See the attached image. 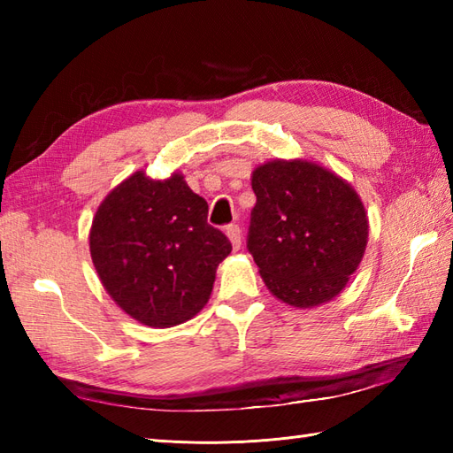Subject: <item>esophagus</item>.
<instances>
[{"label": "esophagus", "instance_id": "1", "mask_svg": "<svg viewBox=\"0 0 453 453\" xmlns=\"http://www.w3.org/2000/svg\"><path fill=\"white\" fill-rule=\"evenodd\" d=\"M226 234L229 237V242H232L234 249H239L242 247V227H239L237 224H229L226 227Z\"/></svg>", "mask_w": 453, "mask_h": 453}]
</instances>
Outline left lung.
<instances>
[{
	"instance_id": "obj_1",
	"label": "left lung",
	"mask_w": 453,
	"mask_h": 453,
	"mask_svg": "<svg viewBox=\"0 0 453 453\" xmlns=\"http://www.w3.org/2000/svg\"><path fill=\"white\" fill-rule=\"evenodd\" d=\"M251 185L247 249L268 290L294 307L329 302L365 251L368 218L358 195L307 161H268Z\"/></svg>"
}]
</instances>
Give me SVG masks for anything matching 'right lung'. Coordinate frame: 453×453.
<instances>
[{
  "instance_id": "1",
  "label": "right lung",
  "mask_w": 453,
  "mask_h": 453,
  "mask_svg": "<svg viewBox=\"0 0 453 453\" xmlns=\"http://www.w3.org/2000/svg\"><path fill=\"white\" fill-rule=\"evenodd\" d=\"M89 249L112 300L136 321L163 329L206 305L232 243L208 224L206 200L180 175L151 180L138 171L103 200Z\"/></svg>"
}]
</instances>
